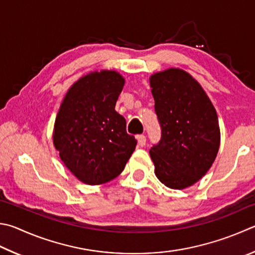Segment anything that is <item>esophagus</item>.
I'll list each match as a JSON object with an SVG mask.
<instances>
[{"label": "esophagus", "instance_id": "obj_1", "mask_svg": "<svg viewBox=\"0 0 255 255\" xmlns=\"http://www.w3.org/2000/svg\"><path fill=\"white\" fill-rule=\"evenodd\" d=\"M137 139H138V145H139L140 147H143V146L146 145V137L143 136V135L138 136Z\"/></svg>", "mask_w": 255, "mask_h": 255}]
</instances>
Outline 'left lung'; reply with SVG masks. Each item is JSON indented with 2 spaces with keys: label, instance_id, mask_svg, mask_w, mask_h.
<instances>
[{
  "label": "left lung",
  "instance_id": "left-lung-1",
  "mask_svg": "<svg viewBox=\"0 0 255 255\" xmlns=\"http://www.w3.org/2000/svg\"><path fill=\"white\" fill-rule=\"evenodd\" d=\"M161 138L149 150L155 175L165 186L184 189L214 163L221 132L216 110L188 72L169 68L150 76Z\"/></svg>",
  "mask_w": 255,
  "mask_h": 255
}]
</instances>
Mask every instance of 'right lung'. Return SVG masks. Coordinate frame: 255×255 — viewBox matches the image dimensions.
Here are the masks:
<instances>
[{
	"label": "right lung",
	"instance_id": "1",
	"mask_svg": "<svg viewBox=\"0 0 255 255\" xmlns=\"http://www.w3.org/2000/svg\"><path fill=\"white\" fill-rule=\"evenodd\" d=\"M125 85L114 70L88 73L73 83L54 122L53 145L66 167L88 185L108 183L123 172L137 140L115 110Z\"/></svg>",
	"mask_w": 255,
	"mask_h": 255
}]
</instances>
